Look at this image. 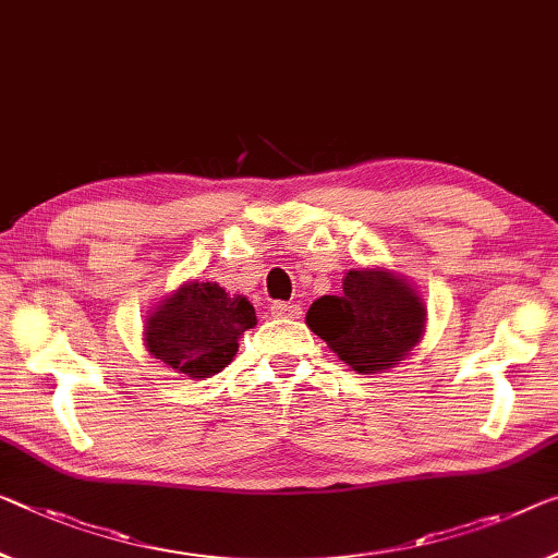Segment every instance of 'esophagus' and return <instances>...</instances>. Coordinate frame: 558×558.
<instances>
[{"label":"esophagus","instance_id":"1","mask_svg":"<svg viewBox=\"0 0 558 558\" xmlns=\"http://www.w3.org/2000/svg\"><path fill=\"white\" fill-rule=\"evenodd\" d=\"M269 312L274 316H291V319H296L299 314H302V308H299V304H287V302H271Z\"/></svg>","mask_w":558,"mask_h":558}]
</instances>
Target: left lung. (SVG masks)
Here are the masks:
<instances>
[{
    "label": "left lung",
    "mask_w": 558,
    "mask_h": 558,
    "mask_svg": "<svg viewBox=\"0 0 558 558\" xmlns=\"http://www.w3.org/2000/svg\"><path fill=\"white\" fill-rule=\"evenodd\" d=\"M424 316L422 299L404 279L362 269L347 274L341 296L316 299L306 324L354 372L376 374L416 347Z\"/></svg>",
    "instance_id": "obj_1"
}]
</instances>
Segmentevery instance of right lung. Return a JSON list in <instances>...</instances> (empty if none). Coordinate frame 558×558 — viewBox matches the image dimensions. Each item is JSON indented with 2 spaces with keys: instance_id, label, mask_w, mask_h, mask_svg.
Segmentation results:
<instances>
[{
  "instance_id": "right-lung-1",
  "label": "right lung",
  "mask_w": 558,
  "mask_h": 558,
  "mask_svg": "<svg viewBox=\"0 0 558 558\" xmlns=\"http://www.w3.org/2000/svg\"><path fill=\"white\" fill-rule=\"evenodd\" d=\"M254 324V306L244 296L192 281L147 319V349L174 372L204 379L234 359L239 337Z\"/></svg>"
}]
</instances>
